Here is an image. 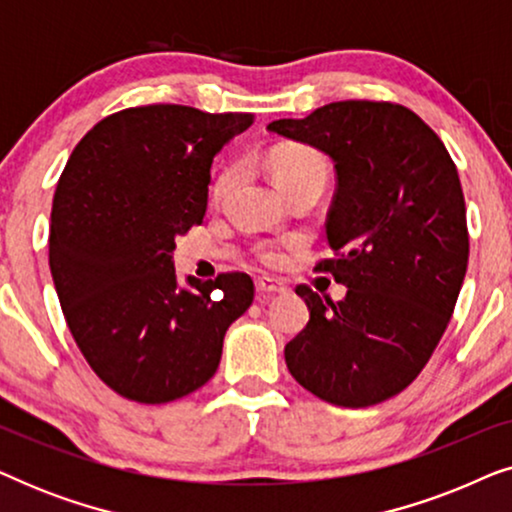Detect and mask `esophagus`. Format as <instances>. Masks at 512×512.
Wrapping results in <instances>:
<instances>
[{"label": "esophagus", "mask_w": 512, "mask_h": 512, "mask_svg": "<svg viewBox=\"0 0 512 512\" xmlns=\"http://www.w3.org/2000/svg\"><path fill=\"white\" fill-rule=\"evenodd\" d=\"M256 293L263 298H272L279 296V293H286V286L282 282H275V279L268 277H258L256 279Z\"/></svg>", "instance_id": "1"}]
</instances>
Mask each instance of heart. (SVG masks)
<instances>
[{"instance_id":"1","label":"heart","mask_w":512,"mask_h":512,"mask_svg":"<svg viewBox=\"0 0 512 512\" xmlns=\"http://www.w3.org/2000/svg\"><path fill=\"white\" fill-rule=\"evenodd\" d=\"M268 167L272 172V179L275 184L286 191V188L296 184L300 179L312 177V174H326V163L321 158L319 151H314L312 146L305 144H279L270 151L268 156ZM237 179V167L228 165L216 174L212 181V200H223L228 195L230 188H233ZM258 258L265 265H279L282 263V254L272 247H261L258 249Z\"/></svg>"}]
</instances>
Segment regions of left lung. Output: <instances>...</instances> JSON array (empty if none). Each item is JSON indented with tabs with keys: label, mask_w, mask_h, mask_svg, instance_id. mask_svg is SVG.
Returning a JSON list of instances; mask_svg holds the SVG:
<instances>
[{
	"label": "left lung",
	"mask_w": 512,
	"mask_h": 512,
	"mask_svg": "<svg viewBox=\"0 0 512 512\" xmlns=\"http://www.w3.org/2000/svg\"><path fill=\"white\" fill-rule=\"evenodd\" d=\"M270 132L324 151L338 188L326 221L333 258L317 263L347 286L340 303L296 286L310 321L284 347L300 387L340 408L401 394L438 347L468 265L457 165L415 111L396 102H331Z\"/></svg>",
	"instance_id": "left-lung-1"
}]
</instances>
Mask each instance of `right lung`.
Masks as SVG:
<instances>
[{
    "label": "right lung",
    "mask_w": 512,
    "mask_h": 512,
    "mask_svg": "<svg viewBox=\"0 0 512 512\" xmlns=\"http://www.w3.org/2000/svg\"><path fill=\"white\" fill-rule=\"evenodd\" d=\"M254 114L184 104L116 111L86 132L60 174L48 265L62 312L100 380L137 403H170L216 373L223 335L254 300L244 272L191 289L174 237L200 226L216 151Z\"/></svg>",
    "instance_id": "add662e5"
}]
</instances>
